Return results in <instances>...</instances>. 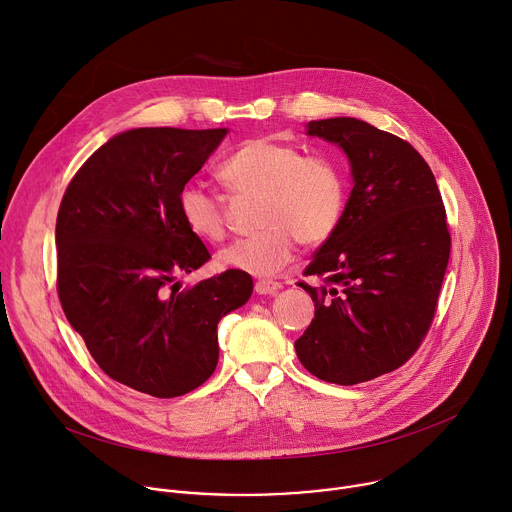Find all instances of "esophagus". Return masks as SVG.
I'll use <instances>...</instances> for the list:
<instances>
[{"label":"esophagus","instance_id":"esophagus-1","mask_svg":"<svg viewBox=\"0 0 512 512\" xmlns=\"http://www.w3.org/2000/svg\"><path fill=\"white\" fill-rule=\"evenodd\" d=\"M279 289H281V283L271 281V279H259L255 283V291H257L259 296H275Z\"/></svg>","mask_w":512,"mask_h":512}]
</instances>
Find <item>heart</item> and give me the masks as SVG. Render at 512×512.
I'll list each match as a JSON object with an SVG mask.
<instances>
[{"instance_id":"b5f03b06","label":"heart","mask_w":512,"mask_h":512,"mask_svg":"<svg viewBox=\"0 0 512 512\" xmlns=\"http://www.w3.org/2000/svg\"><path fill=\"white\" fill-rule=\"evenodd\" d=\"M218 180L239 196L259 198V233L218 253V263L251 275H275L291 259L296 245L318 247L340 225L346 182L326 158L304 156L296 145L273 139H245L218 166ZM180 214L190 233L206 243L223 241L229 221L223 202L198 186H184Z\"/></svg>"}]
</instances>
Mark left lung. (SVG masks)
<instances>
[{"instance_id":"1","label":"left lung","mask_w":512,"mask_h":512,"mask_svg":"<svg viewBox=\"0 0 512 512\" xmlns=\"http://www.w3.org/2000/svg\"><path fill=\"white\" fill-rule=\"evenodd\" d=\"M308 135L340 145L354 186L304 271L324 283H298L316 312L296 352L314 377L356 385L399 369L421 346L452 239L433 172L409 141L354 117L310 121Z\"/></svg>"}]
</instances>
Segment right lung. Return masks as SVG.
Instances as JSON below:
<instances>
[{"label": "right lung", "instance_id": "obj_1", "mask_svg": "<svg viewBox=\"0 0 512 512\" xmlns=\"http://www.w3.org/2000/svg\"><path fill=\"white\" fill-rule=\"evenodd\" d=\"M227 129L139 127L111 137L70 180L56 218V289L99 369L160 399L186 395L216 369V326L253 279L239 269L180 289L210 253L178 196Z\"/></svg>", "mask_w": 512, "mask_h": 512}]
</instances>
